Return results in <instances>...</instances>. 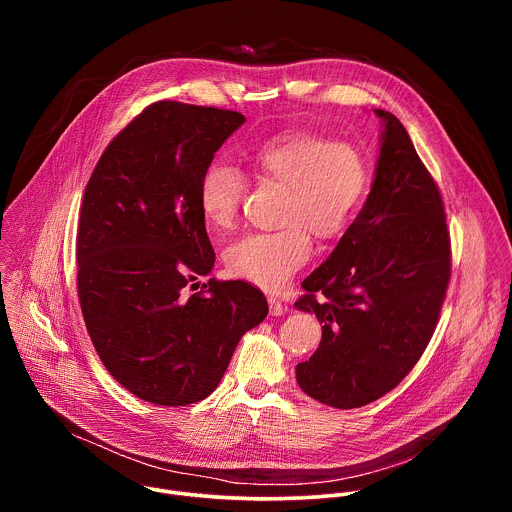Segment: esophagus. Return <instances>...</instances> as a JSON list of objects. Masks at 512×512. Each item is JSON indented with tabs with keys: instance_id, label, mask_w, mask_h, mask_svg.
Returning <instances> with one entry per match:
<instances>
[{
	"instance_id": "34e87169",
	"label": "esophagus",
	"mask_w": 512,
	"mask_h": 512,
	"mask_svg": "<svg viewBox=\"0 0 512 512\" xmlns=\"http://www.w3.org/2000/svg\"><path fill=\"white\" fill-rule=\"evenodd\" d=\"M267 302H269V314H271V316H281V314L285 312V306H283L279 300L269 298Z\"/></svg>"
}]
</instances>
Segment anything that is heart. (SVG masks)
Here are the masks:
<instances>
[{
  "mask_svg": "<svg viewBox=\"0 0 512 512\" xmlns=\"http://www.w3.org/2000/svg\"><path fill=\"white\" fill-rule=\"evenodd\" d=\"M265 182L287 188L277 231L251 233L227 249L229 271L263 289H279L312 257L314 233L334 239L352 223L369 190L371 170L352 143L308 131H291L263 143L253 156ZM247 190L241 168L227 160L206 166L198 184V204L214 231L235 225Z\"/></svg>",
  "mask_w": 512,
  "mask_h": 512,
  "instance_id": "1",
  "label": "heart"
}]
</instances>
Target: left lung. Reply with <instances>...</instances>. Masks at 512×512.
I'll list each match as a JSON object with an SVG mask.
<instances>
[{"instance_id":"obj_1","label":"left lung","mask_w":512,"mask_h":512,"mask_svg":"<svg viewBox=\"0 0 512 512\" xmlns=\"http://www.w3.org/2000/svg\"><path fill=\"white\" fill-rule=\"evenodd\" d=\"M375 113L383 133L369 198L296 302L322 324L318 350L296 369L298 385L336 409L373 403L411 373L452 275L440 188L401 121Z\"/></svg>"}]
</instances>
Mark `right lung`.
Instances as JSON below:
<instances>
[{"label": "right lung", "mask_w": 512, "mask_h": 512, "mask_svg": "<svg viewBox=\"0 0 512 512\" xmlns=\"http://www.w3.org/2000/svg\"><path fill=\"white\" fill-rule=\"evenodd\" d=\"M243 123L237 111L158 101L113 137L87 184L77 233L83 318L105 369L143 401L208 397L241 336L269 312L241 279L184 291L214 265L200 176Z\"/></svg>", "instance_id": "obj_1"}]
</instances>
